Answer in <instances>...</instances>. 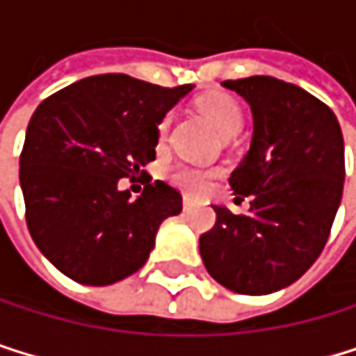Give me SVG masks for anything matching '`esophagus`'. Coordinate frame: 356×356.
I'll use <instances>...</instances> for the list:
<instances>
[{"label":"esophagus","instance_id":"34e87169","mask_svg":"<svg viewBox=\"0 0 356 356\" xmlns=\"http://www.w3.org/2000/svg\"><path fill=\"white\" fill-rule=\"evenodd\" d=\"M190 204H192V198H190V196H184V207L188 209V207H190Z\"/></svg>","mask_w":356,"mask_h":356}]
</instances>
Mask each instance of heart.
Segmentation results:
<instances>
[{
	"instance_id": "heart-1",
	"label": "heart",
	"mask_w": 356,
	"mask_h": 356,
	"mask_svg": "<svg viewBox=\"0 0 356 356\" xmlns=\"http://www.w3.org/2000/svg\"><path fill=\"white\" fill-rule=\"evenodd\" d=\"M198 111L207 117L222 136H235L243 126L241 104L226 91H209L198 98ZM172 124V113H164L158 121V134L164 138ZM168 179L188 194H202L211 186L213 170L196 168L190 164H177L168 170Z\"/></svg>"
}]
</instances>
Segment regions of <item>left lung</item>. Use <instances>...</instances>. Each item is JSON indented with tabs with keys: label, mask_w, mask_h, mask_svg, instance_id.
Here are the masks:
<instances>
[{
	"label": "left lung",
	"mask_w": 356,
	"mask_h": 356,
	"mask_svg": "<svg viewBox=\"0 0 356 356\" xmlns=\"http://www.w3.org/2000/svg\"><path fill=\"white\" fill-rule=\"evenodd\" d=\"M222 85L254 115L250 152L228 179L237 198L250 196V211L216 204L198 248L228 291L269 295L299 280L329 239L344 190V138L333 111L293 83L250 76Z\"/></svg>",
	"instance_id": "left-lung-1"
}]
</instances>
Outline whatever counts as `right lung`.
<instances>
[{
    "mask_svg": "<svg viewBox=\"0 0 356 356\" xmlns=\"http://www.w3.org/2000/svg\"><path fill=\"white\" fill-rule=\"evenodd\" d=\"M190 89L98 74L40 102L19 179L31 239L63 275L106 286L147 263L160 224L181 211V194L156 181L130 198L117 184L156 160L158 121Z\"/></svg>",
    "mask_w": 356,
    "mask_h": 356,
    "instance_id": "obj_1",
    "label": "right lung"
}]
</instances>
